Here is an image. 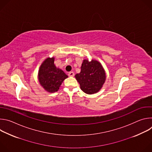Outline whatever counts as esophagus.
Listing matches in <instances>:
<instances>
[{
  "mask_svg": "<svg viewBox=\"0 0 152 152\" xmlns=\"http://www.w3.org/2000/svg\"><path fill=\"white\" fill-rule=\"evenodd\" d=\"M69 76L70 77H73V76H75V73H74V72H69Z\"/></svg>",
  "mask_w": 152,
  "mask_h": 152,
  "instance_id": "obj_1",
  "label": "esophagus"
}]
</instances>
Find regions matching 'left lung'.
Instances as JSON below:
<instances>
[{
  "label": "left lung",
  "mask_w": 152,
  "mask_h": 152,
  "mask_svg": "<svg viewBox=\"0 0 152 152\" xmlns=\"http://www.w3.org/2000/svg\"><path fill=\"white\" fill-rule=\"evenodd\" d=\"M80 69V72L75 75L80 89L88 94L97 93L106 80L105 72L102 64L96 60L83 59Z\"/></svg>",
  "instance_id": "obj_1"
}]
</instances>
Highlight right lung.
<instances>
[{
  "instance_id": "add662e5",
  "label": "right lung",
  "mask_w": 152,
  "mask_h": 152,
  "mask_svg": "<svg viewBox=\"0 0 152 152\" xmlns=\"http://www.w3.org/2000/svg\"><path fill=\"white\" fill-rule=\"evenodd\" d=\"M54 57L48 58L41 64L38 71L40 85L49 93L56 92L68 76L54 64Z\"/></svg>"
}]
</instances>
